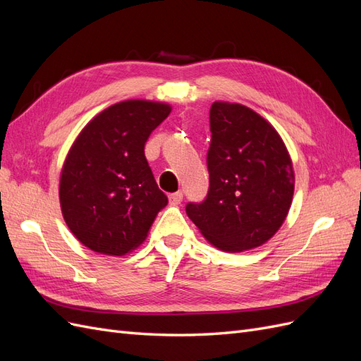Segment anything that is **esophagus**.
Wrapping results in <instances>:
<instances>
[{
    "label": "esophagus",
    "mask_w": 361,
    "mask_h": 361,
    "mask_svg": "<svg viewBox=\"0 0 361 361\" xmlns=\"http://www.w3.org/2000/svg\"><path fill=\"white\" fill-rule=\"evenodd\" d=\"M169 199H170V203H171V204H179V203L182 202V199H183V194H182L180 191L173 192V194L169 195Z\"/></svg>",
    "instance_id": "1"
}]
</instances>
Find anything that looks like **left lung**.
I'll return each instance as SVG.
<instances>
[{
    "label": "left lung",
    "instance_id": "8db88e82",
    "mask_svg": "<svg viewBox=\"0 0 361 361\" xmlns=\"http://www.w3.org/2000/svg\"><path fill=\"white\" fill-rule=\"evenodd\" d=\"M209 118V191L204 202L187 204V215L211 245L241 253L269 241L285 223L292 159L276 128L245 105L216 101Z\"/></svg>",
    "mask_w": 361,
    "mask_h": 361
}]
</instances>
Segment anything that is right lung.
Masks as SVG:
<instances>
[{
  "label": "right lung",
  "mask_w": 361,
  "mask_h": 361,
  "mask_svg": "<svg viewBox=\"0 0 361 361\" xmlns=\"http://www.w3.org/2000/svg\"><path fill=\"white\" fill-rule=\"evenodd\" d=\"M171 106L129 99L96 114L72 143L60 173V206L78 241L106 256L143 244L169 203L145 157V145Z\"/></svg>",
  "instance_id": "obj_1"
}]
</instances>
